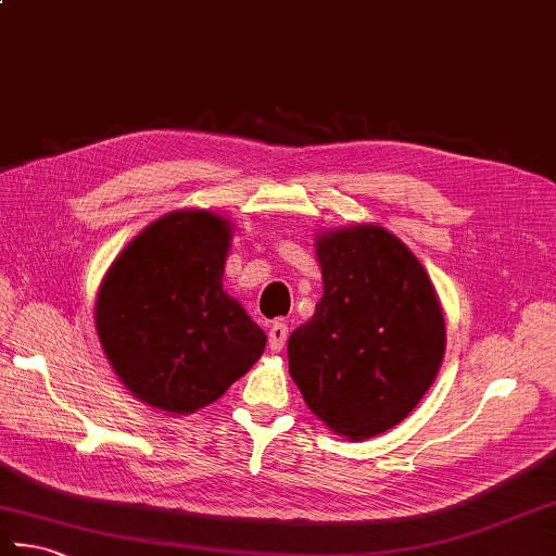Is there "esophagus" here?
<instances>
[{
	"label": "esophagus",
	"instance_id": "esophagus-1",
	"mask_svg": "<svg viewBox=\"0 0 556 556\" xmlns=\"http://www.w3.org/2000/svg\"><path fill=\"white\" fill-rule=\"evenodd\" d=\"M287 337H289V328H287L285 323H271V328H269V350L271 352L285 350Z\"/></svg>",
	"mask_w": 556,
	"mask_h": 556
}]
</instances>
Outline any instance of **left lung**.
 <instances>
[{
    "instance_id": "obj_1",
    "label": "left lung",
    "mask_w": 556,
    "mask_h": 556,
    "mask_svg": "<svg viewBox=\"0 0 556 556\" xmlns=\"http://www.w3.org/2000/svg\"><path fill=\"white\" fill-rule=\"evenodd\" d=\"M323 299L289 337V374L337 437L364 441L405 419L445 354L439 293L417 255L378 224L315 236Z\"/></svg>"
}]
</instances>
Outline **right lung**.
Here are the masks:
<instances>
[{
  "label": "right lung",
  "instance_id": "obj_1",
  "mask_svg": "<svg viewBox=\"0 0 556 556\" xmlns=\"http://www.w3.org/2000/svg\"><path fill=\"white\" fill-rule=\"evenodd\" d=\"M233 224L210 210L163 214L129 241L96 293V332L132 397L168 415L219 400L267 337L224 291Z\"/></svg>",
  "mask_w": 556,
  "mask_h": 556
}]
</instances>
